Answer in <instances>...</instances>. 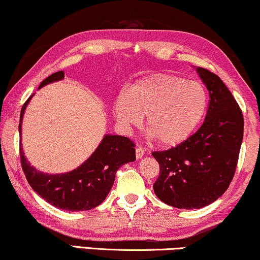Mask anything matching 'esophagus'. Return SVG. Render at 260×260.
<instances>
[{"label": "esophagus", "instance_id": "34e87169", "mask_svg": "<svg viewBox=\"0 0 260 260\" xmlns=\"http://www.w3.org/2000/svg\"><path fill=\"white\" fill-rule=\"evenodd\" d=\"M144 152H145L144 148H142V147H137V148H136V158H137V159H140V158L143 157V156H144Z\"/></svg>", "mask_w": 260, "mask_h": 260}]
</instances>
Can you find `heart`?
Masks as SVG:
<instances>
[{"instance_id": "b5f03b06", "label": "heart", "mask_w": 260, "mask_h": 260, "mask_svg": "<svg viewBox=\"0 0 260 260\" xmlns=\"http://www.w3.org/2000/svg\"><path fill=\"white\" fill-rule=\"evenodd\" d=\"M208 93L198 80L173 74H152L138 80L113 101V115L129 130L147 116L148 129L159 144L172 147L186 141L201 123Z\"/></svg>"}]
</instances>
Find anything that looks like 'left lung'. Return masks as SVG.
<instances>
[{"mask_svg":"<svg viewBox=\"0 0 260 260\" xmlns=\"http://www.w3.org/2000/svg\"><path fill=\"white\" fill-rule=\"evenodd\" d=\"M197 71L209 92L205 122L176 147L151 152L159 165L156 197L183 209L205 207L225 193L236 173L244 135L243 111L231 91L211 71Z\"/></svg>","mask_w":260,"mask_h":260,"instance_id":"1","label":"left lung"}]
</instances>
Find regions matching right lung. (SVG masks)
Wrapping results in <instances>:
<instances>
[{
  "label": "right lung",
  "mask_w": 260,
  "mask_h": 260,
  "mask_svg": "<svg viewBox=\"0 0 260 260\" xmlns=\"http://www.w3.org/2000/svg\"><path fill=\"white\" fill-rule=\"evenodd\" d=\"M62 71L55 72L40 84L39 88L53 81L63 79ZM29 97L21 109L19 131L24 109ZM20 158L26 179L34 191L54 206L65 211H90L105 200L116 173L125 163L134 162L135 143L127 137L106 135L95 151L77 169L65 174L41 173L33 168L24 157L20 143Z\"/></svg>",
  "instance_id": "add662e5"
}]
</instances>
